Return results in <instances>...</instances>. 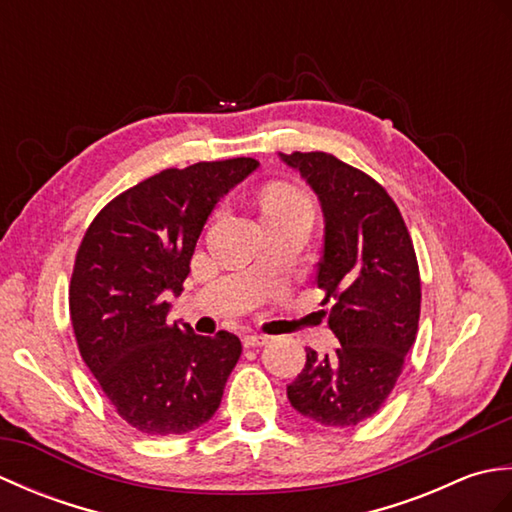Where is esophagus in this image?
<instances>
[{
  "instance_id": "34e87169",
  "label": "esophagus",
  "mask_w": 512,
  "mask_h": 512,
  "mask_svg": "<svg viewBox=\"0 0 512 512\" xmlns=\"http://www.w3.org/2000/svg\"><path fill=\"white\" fill-rule=\"evenodd\" d=\"M268 343V336L266 334H257V332H248L244 336V345L246 347H259V345H266Z\"/></svg>"
}]
</instances>
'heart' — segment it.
Masks as SVG:
<instances>
[{
    "instance_id": "heart-1",
    "label": "heart",
    "mask_w": 512,
    "mask_h": 512,
    "mask_svg": "<svg viewBox=\"0 0 512 512\" xmlns=\"http://www.w3.org/2000/svg\"><path fill=\"white\" fill-rule=\"evenodd\" d=\"M301 209H310V200L306 193L297 187H292V184L275 182V184H270V187H266V191L262 195L264 217L286 215V213L301 211Z\"/></svg>"
}]
</instances>
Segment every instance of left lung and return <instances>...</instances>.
<instances>
[{"label": "left lung", "mask_w": 512, "mask_h": 512, "mask_svg": "<svg viewBox=\"0 0 512 512\" xmlns=\"http://www.w3.org/2000/svg\"><path fill=\"white\" fill-rule=\"evenodd\" d=\"M279 158L319 198L323 257L317 286L325 290L323 303H332L328 325L341 343L332 356L306 350L288 400L323 427H354L387 400L416 341V253L398 206L367 173L323 151Z\"/></svg>", "instance_id": "left-lung-1"}]
</instances>
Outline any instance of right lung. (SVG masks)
<instances>
[{
    "label": "right lung",
    "mask_w": 512,
    "mask_h": 512,
    "mask_svg": "<svg viewBox=\"0 0 512 512\" xmlns=\"http://www.w3.org/2000/svg\"><path fill=\"white\" fill-rule=\"evenodd\" d=\"M259 167L255 158L165 169L94 217L76 253L70 319L85 365L125 422L180 436L209 422L242 354L231 332L169 323L215 204Z\"/></svg>",
    "instance_id": "add662e5"
}]
</instances>
